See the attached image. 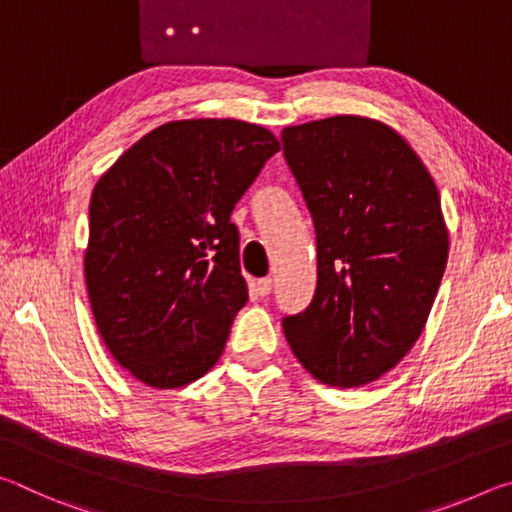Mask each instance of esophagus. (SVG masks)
Segmentation results:
<instances>
[{
    "instance_id": "esophagus-1",
    "label": "esophagus",
    "mask_w": 512,
    "mask_h": 512,
    "mask_svg": "<svg viewBox=\"0 0 512 512\" xmlns=\"http://www.w3.org/2000/svg\"><path fill=\"white\" fill-rule=\"evenodd\" d=\"M255 291H257V296L266 298L268 293L273 291V282H271V277H262V280H257V284H255Z\"/></svg>"
}]
</instances>
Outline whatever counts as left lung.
Listing matches in <instances>:
<instances>
[{
    "instance_id": "1",
    "label": "left lung",
    "mask_w": 512,
    "mask_h": 512,
    "mask_svg": "<svg viewBox=\"0 0 512 512\" xmlns=\"http://www.w3.org/2000/svg\"><path fill=\"white\" fill-rule=\"evenodd\" d=\"M282 144L318 248L314 300L282 320L284 336L323 384H370L418 341L443 280L449 232L438 187L409 142L377 119L287 126Z\"/></svg>"
}]
</instances>
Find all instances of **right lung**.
I'll return each mask as SVG.
<instances>
[{"instance_id":"obj_1","label":"right lung","mask_w":512,"mask_h":512,"mask_svg":"<svg viewBox=\"0 0 512 512\" xmlns=\"http://www.w3.org/2000/svg\"><path fill=\"white\" fill-rule=\"evenodd\" d=\"M277 151L248 121H169L94 185L90 307L112 357L142 384L187 386L219 361L248 300L230 214Z\"/></svg>"}]
</instances>
